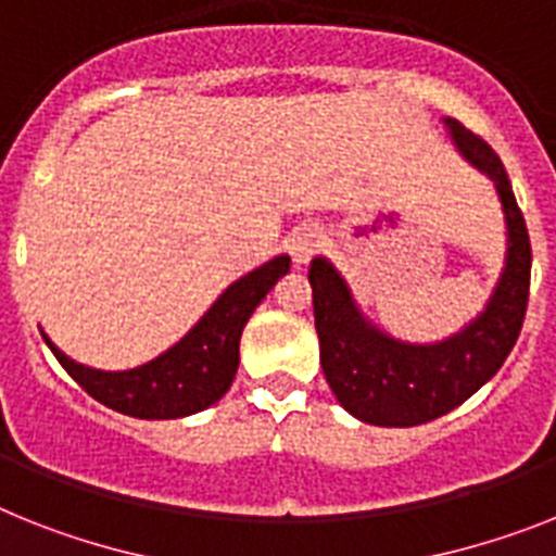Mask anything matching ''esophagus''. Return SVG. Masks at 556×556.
Instances as JSON below:
<instances>
[{
  "label": "esophagus",
  "instance_id": "1",
  "mask_svg": "<svg viewBox=\"0 0 556 556\" xmlns=\"http://www.w3.org/2000/svg\"><path fill=\"white\" fill-rule=\"evenodd\" d=\"M320 244H324V236H320L318 227H298L289 236V252H292L295 264H306Z\"/></svg>",
  "mask_w": 556,
  "mask_h": 556
}]
</instances>
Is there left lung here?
<instances>
[{
  "label": "left lung",
  "mask_w": 556,
  "mask_h": 556,
  "mask_svg": "<svg viewBox=\"0 0 556 556\" xmlns=\"http://www.w3.org/2000/svg\"><path fill=\"white\" fill-rule=\"evenodd\" d=\"M466 162L497 187L506 215V267L485 309L438 343H406L380 332L357 309L352 289L327 258H312V309L320 341V366L343 409L371 426H420L469 401L492 380L526 318L531 283V241L526 218L500 155L457 118H443Z\"/></svg>",
  "instance_id": "8db88e82"
}]
</instances>
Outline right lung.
Listing matches in <instances>:
<instances>
[{
    "instance_id": "add662e5",
    "label": "right lung",
    "mask_w": 556,
    "mask_h": 556,
    "mask_svg": "<svg viewBox=\"0 0 556 556\" xmlns=\"http://www.w3.org/2000/svg\"><path fill=\"white\" fill-rule=\"evenodd\" d=\"M289 273V255L267 261L236 283H229L204 318L153 361L124 371H104L76 364L41 334L59 364L90 397L108 409L141 420L187 417L222 401L238 371V343L255 306L267 298L281 275Z\"/></svg>"
}]
</instances>
